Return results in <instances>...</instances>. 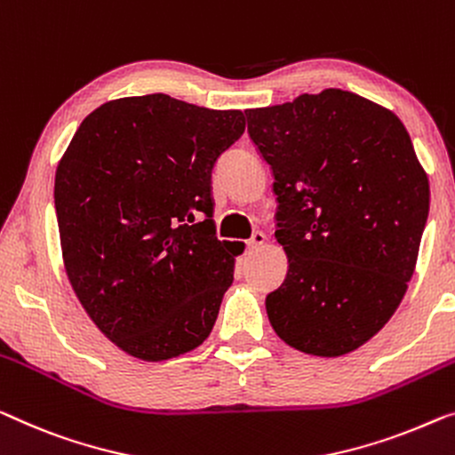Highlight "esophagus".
I'll use <instances>...</instances> for the list:
<instances>
[{"instance_id": "esophagus-1", "label": "esophagus", "mask_w": 455, "mask_h": 455, "mask_svg": "<svg viewBox=\"0 0 455 455\" xmlns=\"http://www.w3.org/2000/svg\"><path fill=\"white\" fill-rule=\"evenodd\" d=\"M263 245H266V235H263V233H253V236H251L249 243H247V249L249 251H257V249H261Z\"/></svg>"}]
</instances>
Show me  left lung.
<instances>
[{
  "label": "left lung",
  "instance_id": "left-lung-1",
  "mask_svg": "<svg viewBox=\"0 0 455 455\" xmlns=\"http://www.w3.org/2000/svg\"><path fill=\"white\" fill-rule=\"evenodd\" d=\"M274 173L286 280L267 294L277 337L337 357L401 304L429 214V180L395 112L343 90L245 110Z\"/></svg>",
  "mask_w": 455,
  "mask_h": 455
}]
</instances>
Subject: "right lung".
I'll return each instance as SVG.
<instances>
[{"label":"right lung","mask_w":455,"mask_h":455,"mask_svg":"<svg viewBox=\"0 0 455 455\" xmlns=\"http://www.w3.org/2000/svg\"><path fill=\"white\" fill-rule=\"evenodd\" d=\"M243 132L241 110L151 93L96 108L60 157L67 277L124 354L165 362L212 331L235 274V251L214 236L212 167Z\"/></svg>","instance_id":"right-lung-1"}]
</instances>
